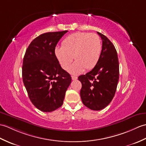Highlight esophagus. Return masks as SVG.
I'll return each instance as SVG.
<instances>
[{"mask_svg": "<svg viewBox=\"0 0 146 146\" xmlns=\"http://www.w3.org/2000/svg\"><path fill=\"white\" fill-rule=\"evenodd\" d=\"M72 79L73 80H76L78 79V77L76 76H72Z\"/></svg>", "mask_w": 146, "mask_h": 146, "instance_id": "obj_1", "label": "esophagus"}]
</instances>
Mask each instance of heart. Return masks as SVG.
<instances>
[{
    "label": "heart",
    "instance_id": "heart-1",
    "mask_svg": "<svg viewBox=\"0 0 146 146\" xmlns=\"http://www.w3.org/2000/svg\"><path fill=\"white\" fill-rule=\"evenodd\" d=\"M101 53L100 37L94 33L76 32L64 39L62 47H56L55 54L61 66L69 68L73 57L76 60L69 69L73 74L83 73L85 68L92 70L96 65Z\"/></svg>",
    "mask_w": 146,
    "mask_h": 146
}]
</instances>
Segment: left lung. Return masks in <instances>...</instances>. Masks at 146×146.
Listing matches in <instances>:
<instances>
[{
    "instance_id": "8db88e82",
    "label": "left lung",
    "mask_w": 146,
    "mask_h": 146,
    "mask_svg": "<svg viewBox=\"0 0 146 146\" xmlns=\"http://www.w3.org/2000/svg\"><path fill=\"white\" fill-rule=\"evenodd\" d=\"M100 58L94 68L78 77L82 84L80 96L84 106L99 111L104 109L113 99L116 93L119 70L117 53L114 45L102 33Z\"/></svg>"
}]
</instances>
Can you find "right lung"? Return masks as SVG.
I'll use <instances>...</instances> for the list:
<instances>
[{"instance_id": "add662e5", "label": "right lung", "mask_w": 146, "mask_h": 146, "mask_svg": "<svg viewBox=\"0 0 146 146\" xmlns=\"http://www.w3.org/2000/svg\"><path fill=\"white\" fill-rule=\"evenodd\" d=\"M67 32H47L36 37L23 57V84L32 104L43 112L62 106L72 82L70 74L61 67L55 54L58 42Z\"/></svg>"}]
</instances>
